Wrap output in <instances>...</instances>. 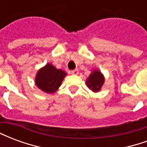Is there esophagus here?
<instances>
[{
	"mask_svg": "<svg viewBox=\"0 0 147 147\" xmlns=\"http://www.w3.org/2000/svg\"><path fill=\"white\" fill-rule=\"evenodd\" d=\"M71 74H72V75H78L79 74V70L78 69H75V70L71 71Z\"/></svg>",
	"mask_w": 147,
	"mask_h": 147,
	"instance_id": "esophagus-1",
	"label": "esophagus"
}]
</instances>
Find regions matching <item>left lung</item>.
<instances>
[{
    "label": "left lung",
    "mask_w": 147,
    "mask_h": 147,
    "mask_svg": "<svg viewBox=\"0 0 147 147\" xmlns=\"http://www.w3.org/2000/svg\"><path fill=\"white\" fill-rule=\"evenodd\" d=\"M105 82V78L99 70H94L86 80V84L88 88L94 92H98L102 88Z\"/></svg>",
    "instance_id": "obj_1"
}]
</instances>
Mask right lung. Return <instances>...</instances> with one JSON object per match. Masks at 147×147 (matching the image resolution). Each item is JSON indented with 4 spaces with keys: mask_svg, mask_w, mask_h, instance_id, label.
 Segmentation results:
<instances>
[{
    "mask_svg": "<svg viewBox=\"0 0 147 147\" xmlns=\"http://www.w3.org/2000/svg\"><path fill=\"white\" fill-rule=\"evenodd\" d=\"M67 73L61 69H57L51 64L39 69L35 77V84L39 89L48 94L56 92Z\"/></svg>",
    "mask_w": 147,
    "mask_h": 147,
    "instance_id": "add662e5",
    "label": "right lung"
}]
</instances>
